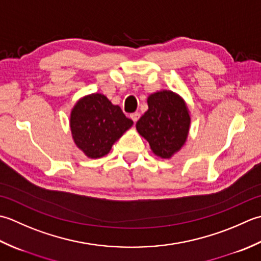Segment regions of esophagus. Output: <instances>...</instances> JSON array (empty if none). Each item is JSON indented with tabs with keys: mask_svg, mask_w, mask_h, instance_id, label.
<instances>
[{
	"mask_svg": "<svg viewBox=\"0 0 261 261\" xmlns=\"http://www.w3.org/2000/svg\"><path fill=\"white\" fill-rule=\"evenodd\" d=\"M140 116H141V114L140 113H133V114H130V118L133 119V121H134V123H136V121L138 120V118H140Z\"/></svg>",
	"mask_w": 261,
	"mask_h": 261,
	"instance_id": "34e87169",
	"label": "esophagus"
}]
</instances>
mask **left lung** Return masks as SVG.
I'll return each instance as SVG.
<instances>
[{
    "mask_svg": "<svg viewBox=\"0 0 261 261\" xmlns=\"http://www.w3.org/2000/svg\"><path fill=\"white\" fill-rule=\"evenodd\" d=\"M148 109L136 123V129L150 143L154 154L163 159L179 151L187 138L190 117L184 100L171 91L151 94Z\"/></svg>",
    "mask_w": 261,
    "mask_h": 261,
    "instance_id": "left-lung-1",
    "label": "left lung"
}]
</instances>
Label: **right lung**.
Instances as JSON below:
<instances>
[{
  "instance_id": "right-lung-1",
  "label": "right lung",
  "mask_w": 261,
  "mask_h": 261,
  "mask_svg": "<svg viewBox=\"0 0 261 261\" xmlns=\"http://www.w3.org/2000/svg\"><path fill=\"white\" fill-rule=\"evenodd\" d=\"M133 125L119 106L103 94L84 97L71 113V130L75 144L92 159L108 154L111 146Z\"/></svg>"
}]
</instances>
